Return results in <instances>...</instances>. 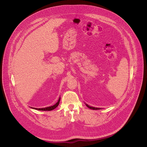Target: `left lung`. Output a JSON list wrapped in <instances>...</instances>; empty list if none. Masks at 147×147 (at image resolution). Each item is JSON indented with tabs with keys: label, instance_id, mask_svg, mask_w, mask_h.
Segmentation results:
<instances>
[{
	"label": "left lung",
	"instance_id": "8db88e82",
	"mask_svg": "<svg viewBox=\"0 0 147 147\" xmlns=\"http://www.w3.org/2000/svg\"><path fill=\"white\" fill-rule=\"evenodd\" d=\"M86 106L88 107V108H89V109H92V110H100V109H101L100 108H98V107H91V106H89L88 105H86Z\"/></svg>",
	"mask_w": 147,
	"mask_h": 147
}]
</instances>
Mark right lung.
I'll list each match as a JSON object with an SVG mask.
<instances>
[{"label": "right lung", "mask_w": 147, "mask_h": 147, "mask_svg": "<svg viewBox=\"0 0 147 147\" xmlns=\"http://www.w3.org/2000/svg\"><path fill=\"white\" fill-rule=\"evenodd\" d=\"M60 100H61V98H59L58 101L55 105L51 106H50V107H45V108H39V109L33 108V109H36V110H42V111H50V110H53L55 109L58 106L59 104Z\"/></svg>", "instance_id": "right-lung-1"}]
</instances>
